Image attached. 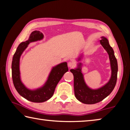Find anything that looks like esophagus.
Listing matches in <instances>:
<instances>
[{
  "label": "esophagus",
  "instance_id": "1",
  "mask_svg": "<svg viewBox=\"0 0 130 130\" xmlns=\"http://www.w3.org/2000/svg\"><path fill=\"white\" fill-rule=\"evenodd\" d=\"M68 65L69 68H73L74 67V65H75V63H74L73 61H69L68 63Z\"/></svg>",
  "mask_w": 130,
  "mask_h": 130
}]
</instances>
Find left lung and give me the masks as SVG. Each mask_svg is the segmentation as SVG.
Segmentation results:
<instances>
[{
	"label": "left lung",
	"instance_id": "1",
	"mask_svg": "<svg viewBox=\"0 0 130 130\" xmlns=\"http://www.w3.org/2000/svg\"><path fill=\"white\" fill-rule=\"evenodd\" d=\"M99 42L108 54L111 66V77L106 84L97 89H92L88 86L82 73L83 64V63L79 62L83 58V53L80 54L76 59L77 61L78 62L77 67L70 70L74 76V95L77 99L84 104H93L104 99L113 91L117 80L118 62L114 54L113 50L109 45L108 39L105 37H101Z\"/></svg>",
	"mask_w": 130,
	"mask_h": 130
}]
</instances>
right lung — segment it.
<instances>
[{"mask_svg":"<svg viewBox=\"0 0 130 130\" xmlns=\"http://www.w3.org/2000/svg\"><path fill=\"white\" fill-rule=\"evenodd\" d=\"M43 38V34L39 31H32L27 41L19 44L12 61V77L15 89L23 98L34 103H42L50 99L53 95L57 84L63 74L68 71L67 62H63L52 67L47 80L40 87L29 89L23 83L20 72V58L22 54L30 43L41 41Z\"/></svg>","mask_w":130,"mask_h":130,"instance_id":"add662e5","label":"right lung"}]
</instances>
